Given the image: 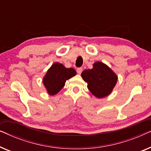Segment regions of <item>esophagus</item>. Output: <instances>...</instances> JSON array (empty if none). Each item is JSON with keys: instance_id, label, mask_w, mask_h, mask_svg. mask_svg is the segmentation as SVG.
Returning a JSON list of instances; mask_svg holds the SVG:
<instances>
[{"instance_id": "1", "label": "esophagus", "mask_w": 151, "mask_h": 151, "mask_svg": "<svg viewBox=\"0 0 151 151\" xmlns=\"http://www.w3.org/2000/svg\"><path fill=\"white\" fill-rule=\"evenodd\" d=\"M82 72V68H78L77 69V73L78 74H81Z\"/></svg>"}]
</instances>
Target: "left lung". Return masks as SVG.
<instances>
[{
  "instance_id": "1",
  "label": "left lung",
  "mask_w": 151,
  "mask_h": 151,
  "mask_svg": "<svg viewBox=\"0 0 151 151\" xmlns=\"http://www.w3.org/2000/svg\"><path fill=\"white\" fill-rule=\"evenodd\" d=\"M81 76L87 83L88 90L98 98L109 96L113 91L118 79L113 70L101 62H96L92 69L84 70Z\"/></svg>"
}]
</instances>
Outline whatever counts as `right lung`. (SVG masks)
Returning a JSON list of instances; mask_svg holds the SVG:
<instances>
[{"label": "right lung", "instance_id": "add662e5", "mask_svg": "<svg viewBox=\"0 0 151 151\" xmlns=\"http://www.w3.org/2000/svg\"><path fill=\"white\" fill-rule=\"evenodd\" d=\"M76 75V71L73 68H66L59 63H53L42 79L47 93L50 96L57 94L65 85L66 81Z\"/></svg>", "mask_w": 151, "mask_h": 151}]
</instances>
